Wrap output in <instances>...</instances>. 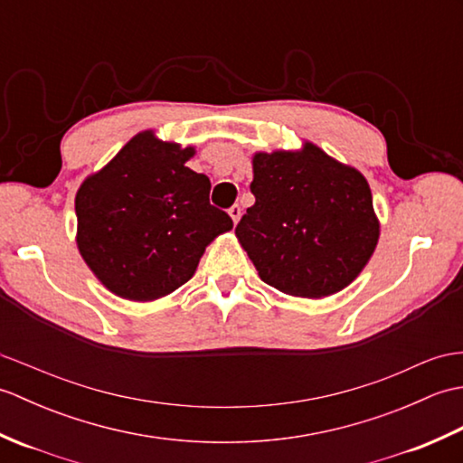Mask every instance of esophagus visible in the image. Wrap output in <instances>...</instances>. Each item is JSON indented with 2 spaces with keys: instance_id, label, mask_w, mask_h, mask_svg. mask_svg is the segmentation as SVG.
<instances>
[{
  "instance_id": "34e87169",
  "label": "esophagus",
  "mask_w": 463,
  "mask_h": 463,
  "mask_svg": "<svg viewBox=\"0 0 463 463\" xmlns=\"http://www.w3.org/2000/svg\"><path fill=\"white\" fill-rule=\"evenodd\" d=\"M241 213H242V211H241V206H239V204H232L231 209H229V214H231V219H232V222H234V224L239 222V219H241Z\"/></svg>"
}]
</instances>
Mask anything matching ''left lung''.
Returning a JSON list of instances; mask_svg holds the SVG:
<instances>
[{
    "label": "left lung",
    "instance_id": "left-lung-1",
    "mask_svg": "<svg viewBox=\"0 0 463 463\" xmlns=\"http://www.w3.org/2000/svg\"><path fill=\"white\" fill-rule=\"evenodd\" d=\"M252 169L254 204L234 232L259 277L302 298L348 287L380 234L366 179L312 143L300 153H257Z\"/></svg>",
    "mask_w": 463,
    "mask_h": 463
}]
</instances>
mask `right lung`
<instances>
[{
  "instance_id": "1",
  "label": "right lung",
  "mask_w": 463,
  "mask_h": 463,
  "mask_svg": "<svg viewBox=\"0 0 463 463\" xmlns=\"http://www.w3.org/2000/svg\"><path fill=\"white\" fill-rule=\"evenodd\" d=\"M193 153L143 131L77 191V247L117 297L145 302L183 287L206 244L232 229L209 203V176L184 166Z\"/></svg>"
}]
</instances>
